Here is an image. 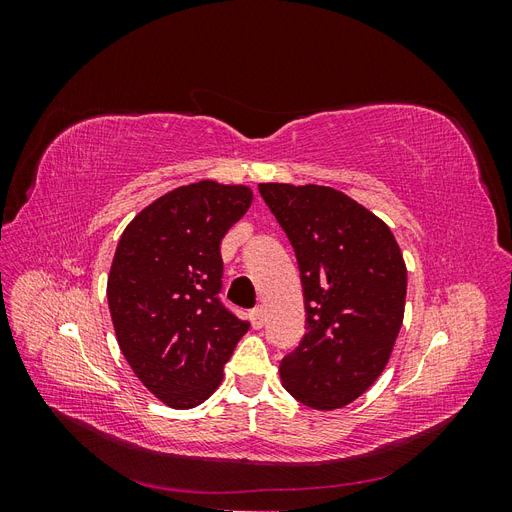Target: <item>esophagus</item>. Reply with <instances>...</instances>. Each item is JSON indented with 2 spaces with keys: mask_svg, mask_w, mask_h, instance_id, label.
<instances>
[{
  "mask_svg": "<svg viewBox=\"0 0 512 512\" xmlns=\"http://www.w3.org/2000/svg\"><path fill=\"white\" fill-rule=\"evenodd\" d=\"M250 320H252V327L254 329H262V324H265V309L254 307L252 312H250Z\"/></svg>",
  "mask_w": 512,
  "mask_h": 512,
  "instance_id": "34e87169",
  "label": "esophagus"
}]
</instances>
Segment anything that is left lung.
<instances>
[{
    "label": "left lung",
    "mask_w": 512,
    "mask_h": 512,
    "mask_svg": "<svg viewBox=\"0 0 512 512\" xmlns=\"http://www.w3.org/2000/svg\"><path fill=\"white\" fill-rule=\"evenodd\" d=\"M299 262L305 335L280 363L286 391L344 408L382 374L404 320L408 273L391 228L324 185L260 183Z\"/></svg>",
    "instance_id": "obj_1"
}]
</instances>
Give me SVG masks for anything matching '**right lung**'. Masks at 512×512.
Segmentation results:
<instances>
[{
  "mask_svg": "<svg viewBox=\"0 0 512 512\" xmlns=\"http://www.w3.org/2000/svg\"><path fill=\"white\" fill-rule=\"evenodd\" d=\"M252 196L245 185H183L138 213L119 239L106 286L117 342L170 408L203 404L250 329L220 299V243Z\"/></svg>",
  "mask_w": 512,
  "mask_h": 512,
  "instance_id": "add662e5",
  "label": "right lung"
}]
</instances>
